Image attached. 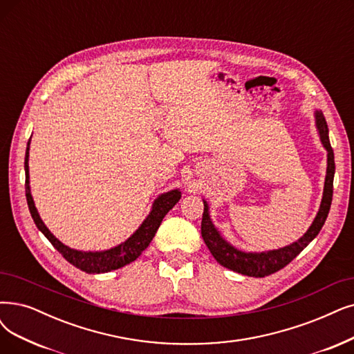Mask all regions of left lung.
Masks as SVG:
<instances>
[{"label":"left lung","instance_id":"obj_1","mask_svg":"<svg viewBox=\"0 0 354 354\" xmlns=\"http://www.w3.org/2000/svg\"><path fill=\"white\" fill-rule=\"evenodd\" d=\"M315 123H317V129L321 138V142L324 148L327 149V176H325L321 206L313 225L309 226V230L305 232L304 236H301L298 241L288 247L266 251V252H244V251L236 250L222 238L219 231L215 228V225L212 223L209 216V206L203 201L205 209H203V218H202V236L209 251L212 252V256L216 259V261L221 266L230 268V270H234L236 273H241L244 276H251V277H264L268 274H273L279 272L280 268L288 266L319 234L322 225L325 223V219L328 216V212L333 202V181H334V173H335V164H334V152L328 138V126H327V122H325L324 115L318 110L315 111Z\"/></svg>","mask_w":354,"mask_h":354}]
</instances>
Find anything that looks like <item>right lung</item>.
<instances>
[{
	"mask_svg": "<svg viewBox=\"0 0 354 354\" xmlns=\"http://www.w3.org/2000/svg\"><path fill=\"white\" fill-rule=\"evenodd\" d=\"M29 147H30V139L29 142H27L26 158H24L26 199H27V205H29L30 215L39 231H41V234L49 239L50 244L62 254V257L68 263L75 266L77 268H80V270L86 273H91V274L107 273L111 270H118V268L135 261L152 241V238L155 236V232H157V230L160 228L164 216L168 214L169 209L174 207V205L180 201L181 197V193L178 189L161 194L158 199L153 202L149 215L142 222V225H140L139 228L133 232V235H131L124 243L119 244L118 247H113L106 251H94V252L69 248L65 244H62L58 238H55V235L46 228V225L40 219L37 214V209L35 206L33 197L30 193V186H29Z\"/></svg>",
	"mask_w": 354,
	"mask_h": 354,
	"instance_id": "obj_1",
	"label": "right lung"
}]
</instances>
